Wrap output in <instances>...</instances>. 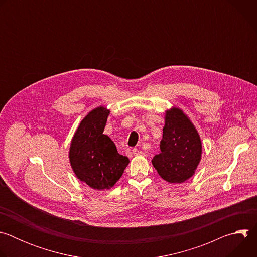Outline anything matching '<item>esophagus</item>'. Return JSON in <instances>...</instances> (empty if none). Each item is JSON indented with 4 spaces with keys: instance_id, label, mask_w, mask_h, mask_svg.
Returning <instances> with one entry per match:
<instances>
[{
    "instance_id": "esophagus-1",
    "label": "esophagus",
    "mask_w": 257,
    "mask_h": 257,
    "mask_svg": "<svg viewBox=\"0 0 257 257\" xmlns=\"http://www.w3.org/2000/svg\"><path fill=\"white\" fill-rule=\"evenodd\" d=\"M132 154H133L134 156H141V155H143V152L140 151V150H138V149H134V150L132 151Z\"/></svg>"
}]
</instances>
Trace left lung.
<instances>
[{
  "instance_id": "1",
  "label": "left lung",
  "mask_w": 257,
  "mask_h": 257,
  "mask_svg": "<svg viewBox=\"0 0 257 257\" xmlns=\"http://www.w3.org/2000/svg\"><path fill=\"white\" fill-rule=\"evenodd\" d=\"M161 153L154 157L153 165L159 175L170 183H183L193 174L201 158L200 137L180 108L166 114Z\"/></svg>"
}]
</instances>
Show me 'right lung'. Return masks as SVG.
Returning <instances> with one entry per match:
<instances>
[{
    "label": "right lung",
    "mask_w": 257,
    "mask_h": 257,
    "mask_svg": "<svg viewBox=\"0 0 257 257\" xmlns=\"http://www.w3.org/2000/svg\"><path fill=\"white\" fill-rule=\"evenodd\" d=\"M109 111L99 106L80 123L70 146V163L78 179L93 189L113 187L129 164L113 140L103 134Z\"/></svg>",
    "instance_id": "add662e5"
}]
</instances>
